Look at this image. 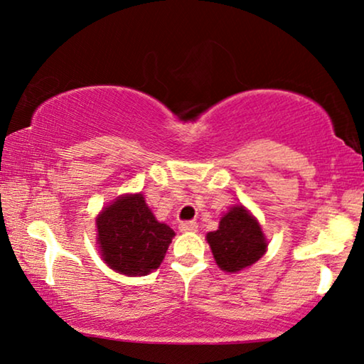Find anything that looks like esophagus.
Listing matches in <instances>:
<instances>
[{"label":"esophagus","instance_id":"obj_1","mask_svg":"<svg viewBox=\"0 0 364 364\" xmlns=\"http://www.w3.org/2000/svg\"><path fill=\"white\" fill-rule=\"evenodd\" d=\"M197 223L188 220V222H182L181 225H178V230L183 232V233H192V232H197Z\"/></svg>","mask_w":364,"mask_h":364}]
</instances>
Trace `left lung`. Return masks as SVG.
I'll return each mask as SVG.
<instances>
[{
  "mask_svg": "<svg viewBox=\"0 0 364 364\" xmlns=\"http://www.w3.org/2000/svg\"><path fill=\"white\" fill-rule=\"evenodd\" d=\"M207 242L217 265L227 273L253 265L268 245L260 223L243 205L232 207L220 218L217 230L207 233Z\"/></svg>",
  "mask_w": 364,
  "mask_h": 364,
  "instance_id": "8db88e82",
  "label": "left lung"
}]
</instances>
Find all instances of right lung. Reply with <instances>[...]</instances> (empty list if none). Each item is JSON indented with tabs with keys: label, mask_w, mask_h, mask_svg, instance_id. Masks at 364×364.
Wrapping results in <instances>:
<instances>
[{
	"label": "right lung",
	"mask_w": 364,
	"mask_h": 364,
	"mask_svg": "<svg viewBox=\"0 0 364 364\" xmlns=\"http://www.w3.org/2000/svg\"><path fill=\"white\" fill-rule=\"evenodd\" d=\"M102 260L127 277H142L161 267L176 233L159 222L142 193H127L102 208L96 218Z\"/></svg>",
	"instance_id": "right-lung-1"
}]
</instances>
